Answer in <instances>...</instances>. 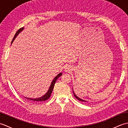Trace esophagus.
Here are the masks:
<instances>
[{
  "instance_id": "34e87169",
  "label": "esophagus",
  "mask_w": 128,
  "mask_h": 128,
  "mask_svg": "<svg viewBox=\"0 0 128 128\" xmlns=\"http://www.w3.org/2000/svg\"><path fill=\"white\" fill-rule=\"evenodd\" d=\"M66 72H67V71H70V70H72V68L70 67V66H68L66 67Z\"/></svg>"
}]
</instances>
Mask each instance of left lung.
<instances>
[{"mask_svg":"<svg viewBox=\"0 0 128 128\" xmlns=\"http://www.w3.org/2000/svg\"><path fill=\"white\" fill-rule=\"evenodd\" d=\"M73 93H74V96H75V97L76 98H77L78 100H80V101H82V102H86V100H82V99H81V98H80L79 97H77V96L75 94V93L74 92V91H73Z\"/></svg>","mask_w":128,"mask_h":128,"instance_id":"left-lung-1","label":"left lung"}]
</instances>
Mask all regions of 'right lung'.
I'll return each mask as SVG.
<instances>
[{
	"instance_id": "right-lung-1",
	"label": "right lung",
	"mask_w": 128,
	"mask_h": 128,
	"mask_svg": "<svg viewBox=\"0 0 128 128\" xmlns=\"http://www.w3.org/2000/svg\"><path fill=\"white\" fill-rule=\"evenodd\" d=\"M23 29H24V28H20V29H19L17 32H16V34H15L14 37V38H13L12 40V43L13 42L14 40L15 39V38L16 37V36H18V34L20 33V32L21 31L23 30ZM62 75V74L61 72L59 73V74L58 75H57L54 78V80H53V81L51 83V85H50V89L48 90V92L44 95V96L41 97H40V98H38L33 99V98H26L28 99V100H32V101H34V102H42V101H45V100H47L51 96L52 92V91L53 90L54 86V85H55V83L56 82V81L57 80V79H58V78L60 76Z\"/></svg>"
}]
</instances>
